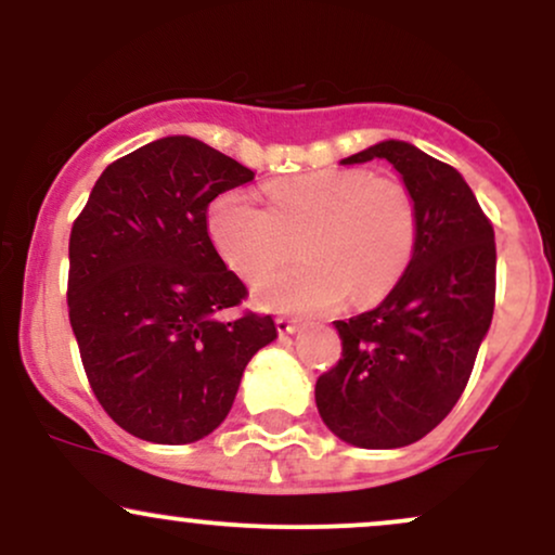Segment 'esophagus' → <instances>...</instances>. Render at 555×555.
<instances>
[{
    "mask_svg": "<svg viewBox=\"0 0 555 555\" xmlns=\"http://www.w3.org/2000/svg\"><path fill=\"white\" fill-rule=\"evenodd\" d=\"M276 328H279V336H289V334H297L299 323L292 321V318H276Z\"/></svg>",
    "mask_w": 555,
    "mask_h": 555,
    "instance_id": "34e87169",
    "label": "esophagus"
}]
</instances>
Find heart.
<instances>
[{"mask_svg": "<svg viewBox=\"0 0 555 555\" xmlns=\"http://www.w3.org/2000/svg\"><path fill=\"white\" fill-rule=\"evenodd\" d=\"M269 208L245 190H227L208 208V234L224 263L256 279L292 253L302 263L258 279L253 297L279 313H328L352 295L384 299L417 247L415 197L399 180L365 169H323L266 188Z\"/></svg>", "mask_w": 555, "mask_h": 555, "instance_id": "1", "label": "heart"}]
</instances>
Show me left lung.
Listing matches in <instances>:
<instances>
[{
    "instance_id": "8db88e82",
    "label": "left lung",
    "mask_w": 555,
    "mask_h": 555,
    "mask_svg": "<svg viewBox=\"0 0 555 555\" xmlns=\"http://www.w3.org/2000/svg\"><path fill=\"white\" fill-rule=\"evenodd\" d=\"M384 158L417 206V247L378 308L334 321L341 360L315 384L326 428L360 449L420 441L454 410L495 302L493 227L449 164L380 140L341 164Z\"/></svg>"
}]
</instances>
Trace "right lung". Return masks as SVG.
I'll list each match as a JSON object with an SVG mask.
<instances>
[{"mask_svg":"<svg viewBox=\"0 0 555 555\" xmlns=\"http://www.w3.org/2000/svg\"><path fill=\"white\" fill-rule=\"evenodd\" d=\"M253 171L190 135L158 138L104 169L69 234V326L95 399L151 443H193L224 423L271 315L219 313L247 286L208 237V203Z\"/></svg>","mask_w":555,"mask_h":555,"instance_id":"obj_1","label":"right lung"}]
</instances>
